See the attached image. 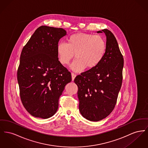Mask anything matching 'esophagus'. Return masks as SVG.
I'll use <instances>...</instances> for the list:
<instances>
[{
	"instance_id": "34e87169",
	"label": "esophagus",
	"mask_w": 148,
	"mask_h": 148,
	"mask_svg": "<svg viewBox=\"0 0 148 148\" xmlns=\"http://www.w3.org/2000/svg\"><path fill=\"white\" fill-rule=\"evenodd\" d=\"M75 77H76V74H74V73H71V78H72V80H74Z\"/></svg>"
}]
</instances>
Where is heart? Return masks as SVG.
<instances>
[{"mask_svg":"<svg viewBox=\"0 0 148 148\" xmlns=\"http://www.w3.org/2000/svg\"><path fill=\"white\" fill-rule=\"evenodd\" d=\"M106 50V41L103 37L84 33L71 35L67 43L57 45V53L62 65H69L75 55L77 60L72 69L77 71L96 68L104 58Z\"/></svg>","mask_w":148,"mask_h":148,"instance_id":"heart-1","label":"heart"}]
</instances>
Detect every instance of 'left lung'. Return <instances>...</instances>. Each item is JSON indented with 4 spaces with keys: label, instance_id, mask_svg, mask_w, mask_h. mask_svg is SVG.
I'll list each match as a JSON object with an SVG mask.
<instances>
[{
    "label": "left lung",
    "instance_id": "left-lung-1",
    "mask_svg": "<svg viewBox=\"0 0 148 148\" xmlns=\"http://www.w3.org/2000/svg\"><path fill=\"white\" fill-rule=\"evenodd\" d=\"M102 32L107 40L104 58L96 68L82 73L74 80L78 87L80 112L92 121L102 120L112 112L122 82L124 61L117 41L107 29L97 33Z\"/></svg>",
    "mask_w": 148,
    "mask_h": 148
}]
</instances>
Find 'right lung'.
Wrapping results in <instances>:
<instances>
[{
  "label": "right lung",
  "instance_id": "1",
  "mask_svg": "<svg viewBox=\"0 0 148 148\" xmlns=\"http://www.w3.org/2000/svg\"><path fill=\"white\" fill-rule=\"evenodd\" d=\"M66 35L61 28L38 27L23 47L17 70L22 103L35 117L48 119L56 112L59 99L71 73L59 61L57 45Z\"/></svg>",
  "mask_w": 148,
  "mask_h": 148
}]
</instances>
